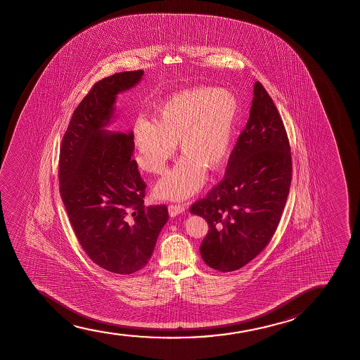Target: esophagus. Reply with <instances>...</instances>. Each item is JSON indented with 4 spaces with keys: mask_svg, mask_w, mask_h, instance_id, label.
Here are the masks:
<instances>
[{
    "mask_svg": "<svg viewBox=\"0 0 360 360\" xmlns=\"http://www.w3.org/2000/svg\"><path fill=\"white\" fill-rule=\"evenodd\" d=\"M183 212H184V207L183 205H179V204L168 205V212H169V215L172 217H177L179 214H182Z\"/></svg>",
    "mask_w": 360,
    "mask_h": 360,
    "instance_id": "34e87169",
    "label": "esophagus"
}]
</instances>
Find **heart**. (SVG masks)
<instances>
[{"instance_id":"1","label":"heart","mask_w":360,"mask_h":360,"mask_svg":"<svg viewBox=\"0 0 360 360\" xmlns=\"http://www.w3.org/2000/svg\"><path fill=\"white\" fill-rule=\"evenodd\" d=\"M238 103L233 94L217 89H192L173 94L158 108L156 123L134 124L136 162L143 171L161 174L176 153L186 156L156 186L162 199L192 197L205 181V167L217 169L231 151Z\"/></svg>"}]
</instances>
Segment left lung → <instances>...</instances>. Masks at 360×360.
<instances>
[{"label":"left lung","instance_id":"8db88e82","mask_svg":"<svg viewBox=\"0 0 360 360\" xmlns=\"http://www.w3.org/2000/svg\"><path fill=\"white\" fill-rule=\"evenodd\" d=\"M290 143L273 99L255 84L250 118L232 150L224 179L191 207L205 219L202 261L232 271L256 258L276 232L291 183Z\"/></svg>","mask_w":360,"mask_h":360}]
</instances>
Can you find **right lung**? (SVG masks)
I'll return each instance as SVG.
<instances>
[{"label": "right lung", "mask_w": 360, "mask_h": 360, "mask_svg": "<svg viewBox=\"0 0 360 360\" xmlns=\"http://www.w3.org/2000/svg\"><path fill=\"white\" fill-rule=\"evenodd\" d=\"M143 70L94 84L75 109L59 158L60 195L79 245L105 271L131 274L148 264L168 220L166 205L143 204L146 184L133 160V131L104 130L119 94Z\"/></svg>", "instance_id": "1"}]
</instances>
